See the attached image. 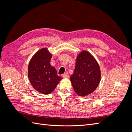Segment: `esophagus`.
I'll use <instances>...</instances> for the list:
<instances>
[{"label": "esophagus", "mask_w": 132, "mask_h": 132, "mask_svg": "<svg viewBox=\"0 0 132 132\" xmlns=\"http://www.w3.org/2000/svg\"><path fill=\"white\" fill-rule=\"evenodd\" d=\"M63 77L64 78H69V75H68V74H63Z\"/></svg>", "instance_id": "1"}]
</instances>
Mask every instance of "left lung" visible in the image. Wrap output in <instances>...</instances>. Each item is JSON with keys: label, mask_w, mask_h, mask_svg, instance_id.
Wrapping results in <instances>:
<instances>
[{"label": "left lung", "mask_w": 132, "mask_h": 132, "mask_svg": "<svg viewBox=\"0 0 132 132\" xmlns=\"http://www.w3.org/2000/svg\"><path fill=\"white\" fill-rule=\"evenodd\" d=\"M70 79L75 92L79 96H85L97 88L101 79L100 68L89 52L82 51L78 55L75 70Z\"/></svg>", "instance_id": "obj_1"}]
</instances>
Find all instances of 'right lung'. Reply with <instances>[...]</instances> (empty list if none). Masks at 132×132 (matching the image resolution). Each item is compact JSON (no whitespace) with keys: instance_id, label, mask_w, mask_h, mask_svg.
<instances>
[{"instance_id":"right-lung-1","label":"right lung","mask_w":132,"mask_h":132,"mask_svg":"<svg viewBox=\"0 0 132 132\" xmlns=\"http://www.w3.org/2000/svg\"><path fill=\"white\" fill-rule=\"evenodd\" d=\"M52 55L46 48L39 50L31 59L28 77L34 88L43 94L53 92L62 78L50 64Z\"/></svg>"}]
</instances>
